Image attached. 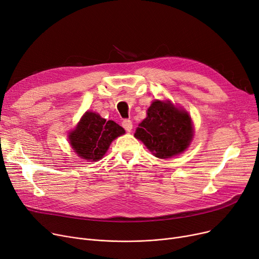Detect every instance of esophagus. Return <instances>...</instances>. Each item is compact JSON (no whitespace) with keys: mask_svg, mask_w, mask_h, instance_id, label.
<instances>
[{"mask_svg":"<svg viewBox=\"0 0 259 259\" xmlns=\"http://www.w3.org/2000/svg\"><path fill=\"white\" fill-rule=\"evenodd\" d=\"M121 126L124 127V129L126 131H128V132H130L132 130V127H133L132 121L130 119H124V120H122L121 121Z\"/></svg>","mask_w":259,"mask_h":259,"instance_id":"esophagus-1","label":"esophagus"}]
</instances>
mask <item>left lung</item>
<instances>
[{"label": "left lung", "instance_id": "8db88e82", "mask_svg": "<svg viewBox=\"0 0 259 259\" xmlns=\"http://www.w3.org/2000/svg\"><path fill=\"white\" fill-rule=\"evenodd\" d=\"M191 118L170 103L153 102L134 137L156 157L168 158L185 151L192 140Z\"/></svg>", "mask_w": 259, "mask_h": 259}]
</instances>
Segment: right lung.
<instances>
[{
    "instance_id": "right-lung-1",
    "label": "right lung",
    "mask_w": 259,
    "mask_h": 259,
    "mask_svg": "<svg viewBox=\"0 0 259 259\" xmlns=\"http://www.w3.org/2000/svg\"><path fill=\"white\" fill-rule=\"evenodd\" d=\"M125 130L113 120H106L99 114L86 112L77 127L69 135L72 148L81 158L97 161L108 150L111 142Z\"/></svg>"
}]
</instances>
